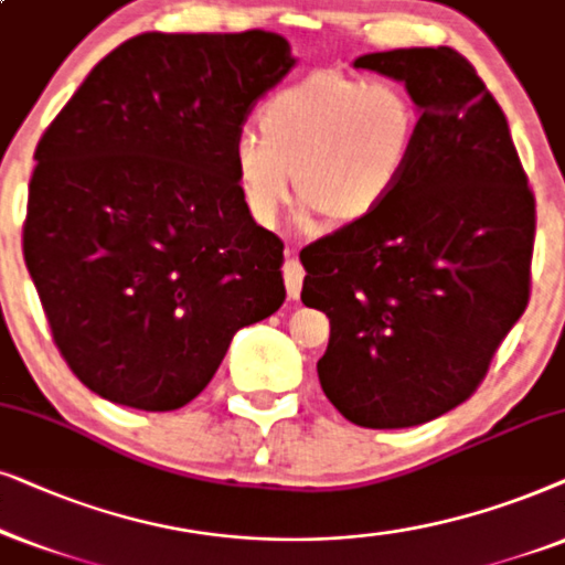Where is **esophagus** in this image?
I'll return each instance as SVG.
<instances>
[{
  "instance_id": "esophagus-1",
  "label": "esophagus",
  "mask_w": 565,
  "mask_h": 565,
  "mask_svg": "<svg viewBox=\"0 0 565 565\" xmlns=\"http://www.w3.org/2000/svg\"><path fill=\"white\" fill-rule=\"evenodd\" d=\"M305 281V268L295 255L287 253V263H284V284H287L289 299H299V291H302Z\"/></svg>"
}]
</instances>
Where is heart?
I'll list each match as a JSON object with an SVG mask.
<instances>
[{
  "label": "heart",
  "instance_id": "heart-1",
  "mask_svg": "<svg viewBox=\"0 0 565 565\" xmlns=\"http://www.w3.org/2000/svg\"><path fill=\"white\" fill-rule=\"evenodd\" d=\"M260 139L232 149L239 199L276 227L291 188L330 224L370 220L401 191L420 139V110L395 82L320 70L276 89L258 110Z\"/></svg>",
  "mask_w": 565,
  "mask_h": 565
}]
</instances>
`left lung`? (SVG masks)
<instances>
[{"mask_svg": "<svg viewBox=\"0 0 565 565\" xmlns=\"http://www.w3.org/2000/svg\"><path fill=\"white\" fill-rule=\"evenodd\" d=\"M403 82L420 139L401 191L307 245L302 302L330 320L322 393L364 428L439 418L476 393L530 299L535 195L499 103L455 49L353 62Z\"/></svg>", "mask_w": 565, "mask_h": 565, "instance_id": "obj_1", "label": "left lung"}]
</instances>
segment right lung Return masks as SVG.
<instances>
[{
	"mask_svg": "<svg viewBox=\"0 0 565 565\" xmlns=\"http://www.w3.org/2000/svg\"><path fill=\"white\" fill-rule=\"evenodd\" d=\"M295 64L266 30L137 35L38 141L22 253L58 351L95 395L183 408L232 335L284 305V243L247 214L232 149Z\"/></svg>",
	"mask_w": 565,
	"mask_h": 565,
	"instance_id": "add662e5",
	"label": "right lung"
}]
</instances>
